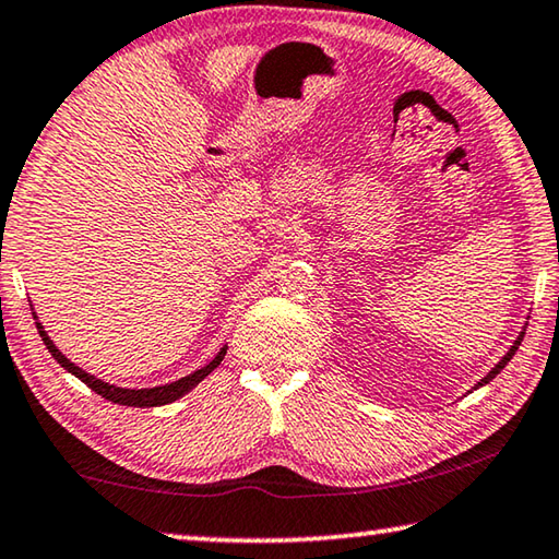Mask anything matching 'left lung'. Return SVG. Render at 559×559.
Listing matches in <instances>:
<instances>
[{
  "label": "left lung",
  "mask_w": 559,
  "mask_h": 559,
  "mask_svg": "<svg viewBox=\"0 0 559 559\" xmlns=\"http://www.w3.org/2000/svg\"><path fill=\"white\" fill-rule=\"evenodd\" d=\"M525 328H527V323L525 325H522V331H520V335H518V338H515V343H512L510 345V348H508V353H504V356L498 360V362H495V368L490 370V373H487L485 378H480V380H477V383L473 385V391H477V388H483V385H487V383H490V380L495 378V376H498L500 373V370L504 368V366H508V362L512 360V356H515V350L520 348V343H522V335H525ZM473 391H467V393H473Z\"/></svg>",
  "instance_id": "obj_1"
}]
</instances>
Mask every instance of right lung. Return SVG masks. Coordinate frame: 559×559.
I'll use <instances>...</instances> for the list:
<instances>
[{"mask_svg": "<svg viewBox=\"0 0 559 559\" xmlns=\"http://www.w3.org/2000/svg\"><path fill=\"white\" fill-rule=\"evenodd\" d=\"M32 316H34V321H37V331L41 335L44 345H47V350L51 353V358H55L61 368L69 370V373H72V376H76L79 380H82V383H86L88 388H92L94 393H99L102 397H106V401H111V403H117V405H129V407H158V405H168V403L179 401V397H183L186 393L193 391V388H197L209 373H214V370L221 366V360H224L226 350H228V345H224V348L216 353L214 360L206 362V366L199 368V370H193V373H189V376L174 380V383L154 385V388H121V385L106 383V380L96 378L92 373H86L84 368H79L76 362L69 360L64 353L57 348L55 341L49 338V333L44 331V325L39 323V316L37 313H32Z\"/></svg>", "mask_w": 559, "mask_h": 559, "instance_id": "obj_1", "label": "right lung"}]
</instances>
